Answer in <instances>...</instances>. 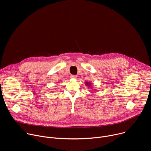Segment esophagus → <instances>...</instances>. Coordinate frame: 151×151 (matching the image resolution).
<instances>
[{"mask_svg": "<svg viewBox=\"0 0 151 151\" xmlns=\"http://www.w3.org/2000/svg\"><path fill=\"white\" fill-rule=\"evenodd\" d=\"M70 78H72V79H76L77 78V76L76 75H71L70 76Z\"/></svg>", "mask_w": 151, "mask_h": 151, "instance_id": "34e87169", "label": "esophagus"}]
</instances>
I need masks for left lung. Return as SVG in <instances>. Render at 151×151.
<instances>
[{"label": "left lung", "instance_id": "obj_1", "mask_svg": "<svg viewBox=\"0 0 151 151\" xmlns=\"http://www.w3.org/2000/svg\"><path fill=\"white\" fill-rule=\"evenodd\" d=\"M85 85H87V86H88V87H89V88H93L92 87H91V83H90V82H85Z\"/></svg>", "mask_w": 151, "mask_h": 151}]
</instances>
